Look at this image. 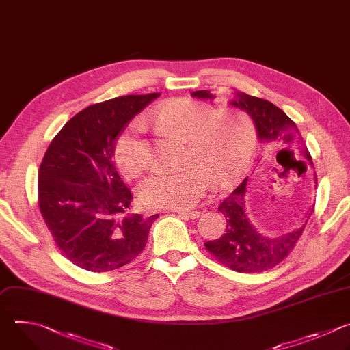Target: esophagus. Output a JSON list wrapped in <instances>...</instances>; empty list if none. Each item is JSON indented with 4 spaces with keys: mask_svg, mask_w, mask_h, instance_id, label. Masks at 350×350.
Instances as JSON below:
<instances>
[{
    "mask_svg": "<svg viewBox=\"0 0 350 350\" xmlns=\"http://www.w3.org/2000/svg\"><path fill=\"white\" fill-rule=\"evenodd\" d=\"M174 213H176L179 217H182L185 219H196L200 217V213H197V211H174Z\"/></svg>",
    "mask_w": 350,
    "mask_h": 350,
    "instance_id": "esophagus-1",
    "label": "esophagus"
}]
</instances>
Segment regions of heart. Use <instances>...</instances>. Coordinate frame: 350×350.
<instances>
[{
  "label": "heart",
  "mask_w": 350,
  "mask_h": 350,
  "mask_svg": "<svg viewBox=\"0 0 350 350\" xmlns=\"http://www.w3.org/2000/svg\"><path fill=\"white\" fill-rule=\"evenodd\" d=\"M186 141L187 164L182 170H160L141 186V200L149 208L186 209L197 204L211 180L228 186L247 171L256 146L254 121L243 111L218 113L206 103L179 98L164 102L145 120ZM116 163L126 176L148 167L141 124L129 125L114 145Z\"/></svg>",
  "instance_id": "heart-1"
}]
</instances>
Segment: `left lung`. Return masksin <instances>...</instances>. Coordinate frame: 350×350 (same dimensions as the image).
Segmentation results:
<instances>
[{
	"mask_svg": "<svg viewBox=\"0 0 350 350\" xmlns=\"http://www.w3.org/2000/svg\"><path fill=\"white\" fill-rule=\"evenodd\" d=\"M191 95L200 99H214L209 91H196ZM230 103L251 116L260 141H266L271 148L288 146L299 149L309 161L312 160L306 146L302 144V135L297 124L280 107L243 92L237 94V98ZM310 164L313 165L312 161ZM245 187L247 178L221 202L218 209L226 219V230L219 239L206 241L204 245L218 262L232 270L240 273L265 271L288 256L302 236L305 225L282 237L260 234L252 226L245 213Z\"/></svg>",
	"mask_w": 350,
	"mask_h": 350,
	"instance_id": "8db88e82",
	"label": "left lung"
}]
</instances>
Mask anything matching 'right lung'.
<instances>
[{
  "mask_svg": "<svg viewBox=\"0 0 350 350\" xmlns=\"http://www.w3.org/2000/svg\"><path fill=\"white\" fill-rule=\"evenodd\" d=\"M160 94L126 95L92 105L52 139L38 170V206L63 255L103 273L141 254L159 215H129L132 193L113 156L118 135Z\"/></svg>",
  "mask_w": 350,
  "mask_h": 350,
  "instance_id": "1",
  "label": "right lung"
}]
</instances>
